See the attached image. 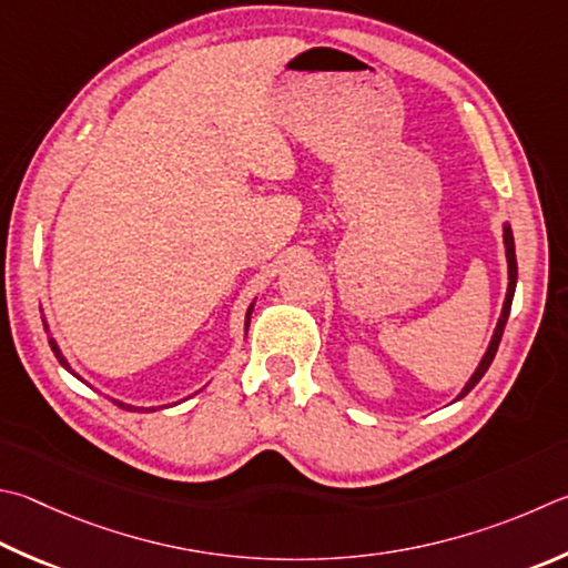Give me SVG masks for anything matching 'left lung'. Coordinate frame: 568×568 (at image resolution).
Instances as JSON below:
<instances>
[{
  "label": "left lung",
  "mask_w": 568,
  "mask_h": 568,
  "mask_svg": "<svg viewBox=\"0 0 568 568\" xmlns=\"http://www.w3.org/2000/svg\"><path fill=\"white\" fill-rule=\"evenodd\" d=\"M504 245H507V263H509V287H507V301H504L501 317H499V323H497V329H494V337H491V343H489V349H487V353H484L481 363H479V367H477V373L471 375V379L467 383V387H464V389L459 392V397H457V399H462L464 395H469V389H471L474 385H477L479 379L484 377V373H487V369H489L491 359H494V355H497L499 343H501L504 325H507V320H509L514 287H517V253H514V235H511V229H509V225H504Z\"/></svg>",
  "instance_id": "left-lung-1"
}]
</instances>
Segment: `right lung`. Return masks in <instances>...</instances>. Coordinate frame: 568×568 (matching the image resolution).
Returning a JSON list of instances; mask_svg holds the SVG:
<instances>
[{
	"label": "right lung",
	"instance_id": "obj_1",
	"mask_svg": "<svg viewBox=\"0 0 568 568\" xmlns=\"http://www.w3.org/2000/svg\"><path fill=\"white\" fill-rule=\"evenodd\" d=\"M251 311H253V305H251ZM251 311H248V320H245V325H251ZM49 345H51V349H54V355H57V359H59V363H61V365H64V367L69 369V373H71V367L67 365V359H64V357H61V353H59V347H57V343H54V339H51V337H49ZM74 375H77V373H74ZM77 377H79V375H77ZM116 405H119V407H123V409H139V407L123 405V402H116Z\"/></svg>",
	"mask_w": 568,
	"mask_h": 568
}]
</instances>
